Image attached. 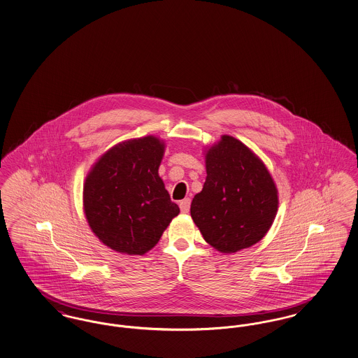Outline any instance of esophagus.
<instances>
[{
	"mask_svg": "<svg viewBox=\"0 0 358 358\" xmlns=\"http://www.w3.org/2000/svg\"><path fill=\"white\" fill-rule=\"evenodd\" d=\"M190 208V199H184L182 201H180V209L182 213H187Z\"/></svg>",
	"mask_w": 358,
	"mask_h": 358,
	"instance_id": "obj_1",
	"label": "esophagus"
}]
</instances>
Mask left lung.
<instances>
[{
	"instance_id": "1",
	"label": "left lung",
	"mask_w": 358,
	"mask_h": 358,
	"mask_svg": "<svg viewBox=\"0 0 358 358\" xmlns=\"http://www.w3.org/2000/svg\"><path fill=\"white\" fill-rule=\"evenodd\" d=\"M204 155L206 178L190 216L219 252L250 248L266 236L278 212L273 176L248 146L227 134L205 148Z\"/></svg>"
}]
</instances>
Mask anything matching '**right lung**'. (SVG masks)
I'll use <instances>...</instances> for the list:
<instances>
[{"label": "right lung", "mask_w": 358, "mask_h": 358, "mask_svg": "<svg viewBox=\"0 0 358 358\" xmlns=\"http://www.w3.org/2000/svg\"><path fill=\"white\" fill-rule=\"evenodd\" d=\"M158 136L117 143L91 166L83 210L94 235L124 255H145L180 213L158 174L165 153Z\"/></svg>", "instance_id": "1"}]
</instances>
